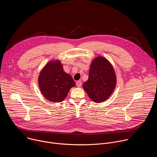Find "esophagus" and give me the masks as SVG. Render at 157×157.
Segmentation results:
<instances>
[{"label":"esophagus","instance_id":"obj_1","mask_svg":"<svg viewBox=\"0 0 157 157\" xmlns=\"http://www.w3.org/2000/svg\"><path fill=\"white\" fill-rule=\"evenodd\" d=\"M81 84H82V82H81V81H78L76 82V86H77L78 87L81 86Z\"/></svg>","mask_w":157,"mask_h":157}]
</instances>
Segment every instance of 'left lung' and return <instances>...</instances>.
<instances>
[{
    "label": "left lung",
    "mask_w": 157,
    "mask_h": 157,
    "mask_svg": "<svg viewBox=\"0 0 157 157\" xmlns=\"http://www.w3.org/2000/svg\"><path fill=\"white\" fill-rule=\"evenodd\" d=\"M116 85L114 68L107 59L98 57L92 62L89 78L83 84V88L94 102H102L113 93Z\"/></svg>",
    "instance_id": "1"
}]
</instances>
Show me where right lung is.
Here are the masks:
<instances>
[{"mask_svg": "<svg viewBox=\"0 0 157 157\" xmlns=\"http://www.w3.org/2000/svg\"><path fill=\"white\" fill-rule=\"evenodd\" d=\"M42 94L51 102L63 101L70 89L75 86L72 77L66 73L60 61H50L44 67L38 78Z\"/></svg>", "mask_w": 157, "mask_h": 157, "instance_id": "add662e5", "label": "right lung"}]
</instances>
